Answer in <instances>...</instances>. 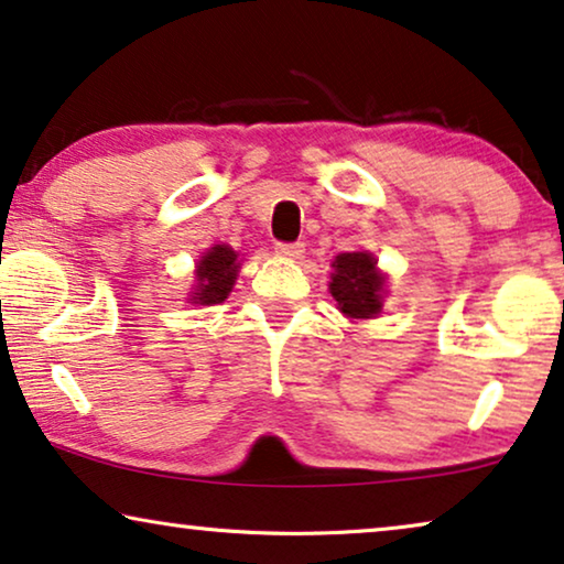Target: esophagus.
Segmentation results:
<instances>
[{"mask_svg":"<svg viewBox=\"0 0 564 564\" xmlns=\"http://www.w3.org/2000/svg\"><path fill=\"white\" fill-rule=\"evenodd\" d=\"M275 252L281 254V258L299 260L304 254V242H278L275 245Z\"/></svg>","mask_w":564,"mask_h":564,"instance_id":"esophagus-1","label":"esophagus"}]
</instances>
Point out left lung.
Segmentation results:
<instances>
[{
  "label": "left lung",
  "mask_w": 564,
  "mask_h": 564,
  "mask_svg": "<svg viewBox=\"0 0 564 564\" xmlns=\"http://www.w3.org/2000/svg\"><path fill=\"white\" fill-rule=\"evenodd\" d=\"M335 273L329 294L335 296L343 314L369 319L381 312L384 275L377 270V260L369 252H343L333 262Z\"/></svg>",
  "instance_id": "left-lung-1"
}]
</instances>
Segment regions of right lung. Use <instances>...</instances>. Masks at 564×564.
<instances>
[{"label": "right lung", "mask_w": 564, "mask_h": 564, "mask_svg": "<svg viewBox=\"0 0 564 564\" xmlns=\"http://www.w3.org/2000/svg\"><path fill=\"white\" fill-rule=\"evenodd\" d=\"M237 252L227 245H216L198 262V286H195V304H219L229 296L237 278Z\"/></svg>", "instance_id": "right-lung-1"}]
</instances>
